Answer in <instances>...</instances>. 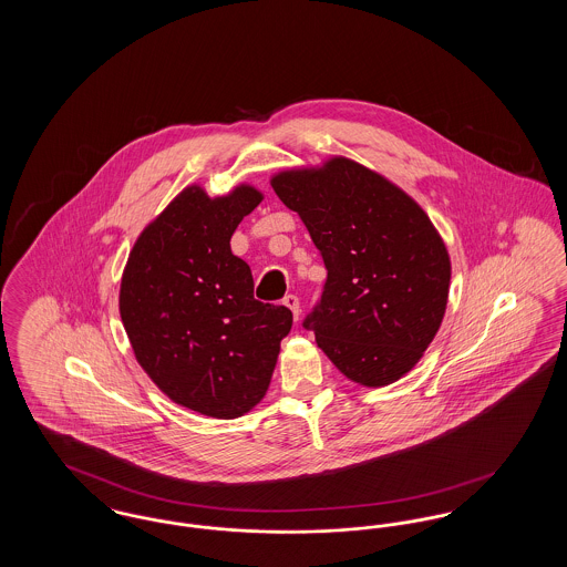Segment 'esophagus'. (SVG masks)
<instances>
[{
    "mask_svg": "<svg viewBox=\"0 0 567 567\" xmlns=\"http://www.w3.org/2000/svg\"><path fill=\"white\" fill-rule=\"evenodd\" d=\"M282 303L293 312V317H296V319H299V315H301V306H299V299H297V296L285 297V299H282Z\"/></svg>",
    "mask_w": 567,
    "mask_h": 567,
    "instance_id": "obj_1",
    "label": "esophagus"
}]
</instances>
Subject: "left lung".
<instances>
[{"mask_svg": "<svg viewBox=\"0 0 567 567\" xmlns=\"http://www.w3.org/2000/svg\"><path fill=\"white\" fill-rule=\"evenodd\" d=\"M327 268L303 327L352 382L384 386L410 372L444 319L451 259L404 190L347 157L271 178Z\"/></svg>", "mask_w": 567, "mask_h": 567, "instance_id": "obj_1", "label": "left lung"}]
</instances>
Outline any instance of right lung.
Segmentation results:
<instances>
[{
    "label": "right lung",
    "instance_id": "1",
    "mask_svg": "<svg viewBox=\"0 0 567 567\" xmlns=\"http://www.w3.org/2000/svg\"><path fill=\"white\" fill-rule=\"evenodd\" d=\"M264 195L240 185L223 197L193 185L135 240L118 310L135 359L163 393L215 419H238L270 386L287 306L257 301L248 264L229 240Z\"/></svg>",
    "mask_w": 567,
    "mask_h": 567
}]
</instances>
